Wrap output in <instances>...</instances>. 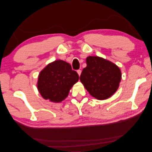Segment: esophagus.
<instances>
[{
	"label": "esophagus",
	"mask_w": 152,
	"mask_h": 152,
	"mask_svg": "<svg viewBox=\"0 0 152 152\" xmlns=\"http://www.w3.org/2000/svg\"><path fill=\"white\" fill-rule=\"evenodd\" d=\"M77 73H78V75H79V76H80L81 75V70H77Z\"/></svg>",
	"instance_id": "1"
}]
</instances>
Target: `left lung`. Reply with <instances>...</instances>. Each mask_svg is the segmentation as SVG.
<instances>
[{
	"mask_svg": "<svg viewBox=\"0 0 152 152\" xmlns=\"http://www.w3.org/2000/svg\"><path fill=\"white\" fill-rule=\"evenodd\" d=\"M80 81L92 97L105 100L117 91L121 79V71L115 64L97 56L86 58Z\"/></svg>",
	"mask_w": 152,
	"mask_h": 152,
	"instance_id": "obj_1",
	"label": "left lung"
}]
</instances>
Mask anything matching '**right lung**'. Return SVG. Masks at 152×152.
Masks as SVG:
<instances>
[{
	"instance_id": "add662e5",
	"label": "right lung",
	"mask_w": 152,
	"mask_h": 152,
	"mask_svg": "<svg viewBox=\"0 0 152 152\" xmlns=\"http://www.w3.org/2000/svg\"><path fill=\"white\" fill-rule=\"evenodd\" d=\"M76 71L63 60L50 63L40 72L37 89L45 99L60 103L68 96L70 89L79 80Z\"/></svg>"
}]
</instances>
